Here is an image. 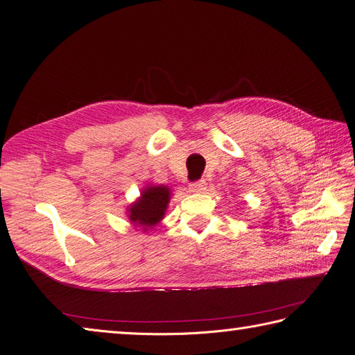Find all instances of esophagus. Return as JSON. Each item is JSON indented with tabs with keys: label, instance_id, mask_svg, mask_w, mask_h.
<instances>
[{
	"label": "esophagus",
	"instance_id": "1",
	"mask_svg": "<svg viewBox=\"0 0 355 355\" xmlns=\"http://www.w3.org/2000/svg\"><path fill=\"white\" fill-rule=\"evenodd\" d=\"M206 180H197V182H192V184L189 185V191L191 192H204L206 191Z\"/></svg>",
	"mask_w": 355,
	"mask_h": 355
}]
</instances>
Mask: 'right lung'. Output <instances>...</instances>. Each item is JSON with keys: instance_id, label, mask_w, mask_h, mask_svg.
Masks as SVG:
<instances>
[{"instance_id": "add662e5", "label": "right lung", "mask_w": 355, "mask_h": 355, "mask_svg": "<svg viewBox=\"0 0 355 355\" xmlns=\"http://www.w3.org/2000/svg\"><path fill=\"white\" fill-rule=\"evenodd\" d=\"M170 201V188L164 185L146 187L128 209V219L135 227H141L144 231L155 227L164 218L167 204Z\"/></svg>"}]
</instances>
